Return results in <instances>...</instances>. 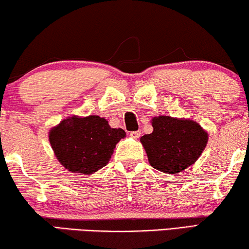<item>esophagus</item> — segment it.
Here are the masks:
<instances>
[{
	"mask_svg": "<svg viewBox=\"0 0 249 249\" xmlns=\"http://www.w3.org/2000/svg\"><path fill=\"white\" fill-rule=\"evenodd\" d=\"M130 136L132 137V138L137 139V138H139L140 136H142V131H140V130H137V131H131V132H130Z\"/></svg>",
	"mask_w": 249,
	"mask_h": 249,
	"instance_id": "1",
	"label": "esophagus"
}]
</instances>
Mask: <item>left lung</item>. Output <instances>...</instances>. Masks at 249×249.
<instances>
[{
	"label": "left lung",
	"instance_id": "1",
	"mask_svg": "<svg viewBox=\"0 0 249 249\" xmlns=\"http://www.w3.org/2000/svg\"><path fill=\"white\" fill-rule=\"evenodd\" d=\"M154 131L140 138L149 164L158 171L176 174L196 163L208 142V133L192 120L167 116L154 118Z\"/></svg>",
	"mask_w": 249,
	"mask_h": 249
}]
</instances>
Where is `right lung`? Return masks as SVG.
I'll return each mask as SVG.
<instances>
[{
    "label": "right lung",
    "instance_id": "obj_1",
    "mask_svg": "<svg viewBox=\"0 0 249 249\" xmlns=\"http://www.w3.org/2000/svg\"><path fill=\"white\" fill-rule=\"evenodd\" d=\"M124 137V130L111 128L104 118L71 117L50 130L49 142L65 168L89 175L106 166Z\"/></svg>",
    "mask_w": 249,
    "mask_h": 249
}]
</instances>
